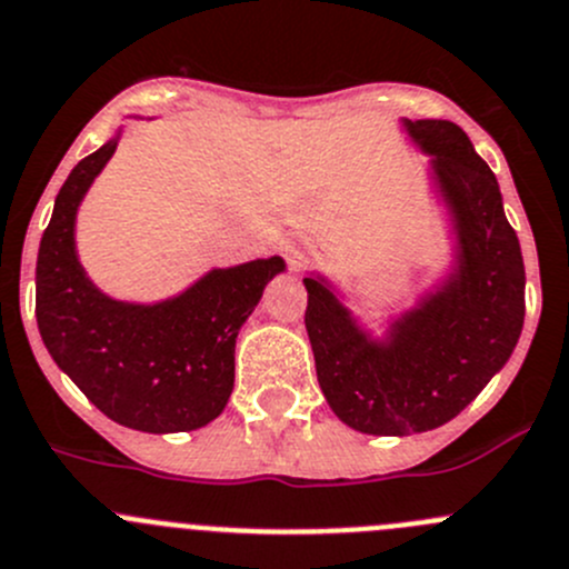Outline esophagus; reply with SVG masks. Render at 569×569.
Returning <instances> with one entry per match:
<instances>
[{
	"label": "esophagus",
	"mask_w": 569,
	"mask_h": 569,
	"mask_svg": "<svg viewBox=\"0 0 569 569\" xmlns=\"http://www.w3.org/2000/svg\"><path fill=\"white\" fill-rule=\"evenodd\" d=\"M278 250H280V256H283L286 261L291 263V267L302 263V261H306V256H308V244H306V239H302L300 233H286L283 239H280Z\"/></svg>",
	"instance_id": "obj_1"
}]
</instances>
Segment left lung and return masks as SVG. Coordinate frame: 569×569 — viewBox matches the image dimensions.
I'll list each match as a JSON object with an SVG mask.
<instances>
[{
  "instance_id": "8db88e82",
  "label": "left lung",
  "mask_w": 569,
  "mask_h": 569,
  "mask_svg": "<svg viewBox=\"0 0 569 569\" xmlns=\"http://www.w3.org/2000/svg\"><path fill=\"white\" fill-rule=\"evenodd\" d=\"M428 158V194L448 228V263L411 306L375 322L358 295L306 272V330L330 411L358 433L408 437L465 411L506 367L526 319V267L498 178L459 124L400 119Z\"/></svg>"
}]
</instances>
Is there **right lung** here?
<instances>
[{"label": "right lung", "mask_w": 569, "mask_h": 569, "mask_svg": "<svg viewBox=\"0 0 569 569\" xmlns=\"http://www.w3.org/2000/svg\"><path fill=\"white\" fill-rule=\"evenodd\" d=\"M121 132L124 124L82 158L54 197L36 263L38 330L52 361L104 417L144 433L197 431L228 406L239 330L286 261L211 267L152 302L104 295L77 256V213Z\"/></svg>", "instance_id": "1"}]
</instances>
